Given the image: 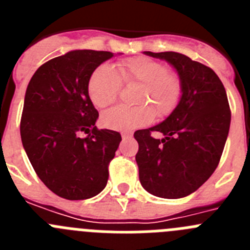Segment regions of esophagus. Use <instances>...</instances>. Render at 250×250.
<instances>
[{
	"instance_id": "1",
	"label": "esophagus",
	"mask_w": 250,
	"mask_h": 250,
	"mask_svg": "<svg viewBox=\"0 0 250 250\" xmlns=\"http://www.w3.org/2000/svg\"><path fill=\"white\" fill-rule=\"evenodd\" d=\"M121 136H123L124 140H126V139H131L132 138V134H131V132H123V134H121Z\"/></svg>"
}]
</instances>
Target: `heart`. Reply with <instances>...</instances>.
Here are the masks:
<instances>
[{"instance_id":"b5f03b06","label":"heart","mask_w":250,"mask_h":250,"mask_svg":"<svg viewBox=\"0 0 250 250\" xmlns=\"http://www.w3.org/2000/svg\"><path fill=\"white\" fill-rule=\"evenodd\" d=\"M121 81L136 83L138 106H115L103 114V124L112 130H129L147 125L154 118L167 116L176 107L183 92L182 81L176 75L167 72L164 63L147 59L131 57L121 61L116 72L107 65H100L92 71L87 81V94L96 107L104 109L118 99Z\"/></svg>"}]
</instances>
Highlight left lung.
Returning a JSON list of instances; mask_svg holds the SVG:
<instances>
[{
  "instance_id": "obj_1",
  "label": "left lung",
  "mask_w": 250,
  "mask_h": 250,
  "mask_svg": "<svg viewBox=\"0 0 250 250\" xmlns=\"http://www.w3.org/2000/svg\"><path fill=\"white\" fill-rule=\"evenodd\" d=\"M144 54L173 66L183 92L163 123L134 134L139 144V179L147 193L179 199L198 190L219 164L230 126L228 98L210 67L173 51ZM152 131L165 138H152Z\"/></svg>"
}]
</instances>
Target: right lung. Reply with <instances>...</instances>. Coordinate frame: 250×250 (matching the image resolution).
Segmentation results:
<instances>
[{"mask_svg": "<svg viewBox=\"0 0 250 250\" xmlns=\"http://www.w3.org/2000/svg\"><path fill=\"white\" fill-rule=\"evenodd\" d=\"M112 56L109 51H70L40 66L26 90L22 145L41 182L65 199H90L109 179L121 135L95 126L99 112L87 81Z\"/></svg>", "mask_w": 250, "mask_h": 250, "instance_id": "add662e5", "label": "right lung"}]
</instances>
